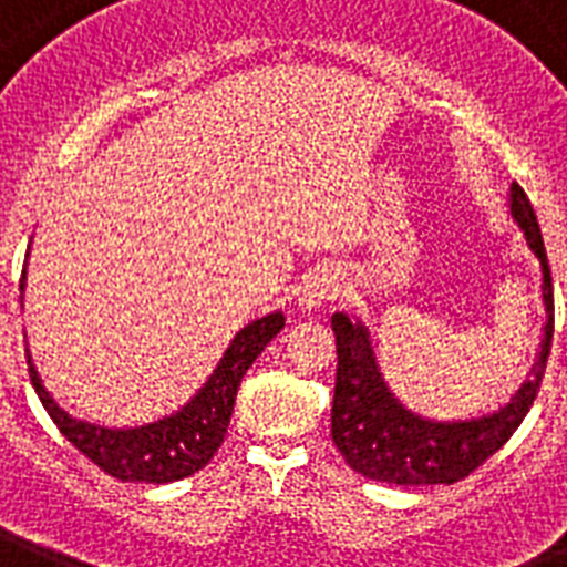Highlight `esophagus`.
<instances>
[{
	"instance_id": "esophagus-1",
	"label": "esophagus",
	"mask_w": 567,
	"mask_h": 567,
	"mask_svg": "<svg viewBox=\"0 0 567 567\" xmlns=\"http://www.w3.org/2000/svg\"><path fill=\"white\" fill-rule=\"evenodd\" d=\"M337 297V282L328 279V276H311L302 291H299V306L308 308V311H317L320 306H326L328 299Z\"/></svg>"
}]
</instances>
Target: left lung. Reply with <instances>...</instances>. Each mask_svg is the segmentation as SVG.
<instances>
[{"instance_id":"obj_1","label":"left lung","mask_w":567,"mask_h":567,"mask_svg":"<svg viewBox=\"0 0 567 567\" xmlns=\"http://www.w3.org/2000/svg\"><path fill=\"white\" fill-rule=\"evenodd\" d=\"M507 207L542 268L545 331H542L539 357L530 369V378L518 386L511 403H504L489 415L467 417V421H432L394 398L386 378L380 372L365 322L351 320L349 313L337 311L331 317L337 337L331 437L354 473L372 482L401 484V487L455 484L482 467L489 455H496L534 406L542 374L548 365L550 340H554V282H550L539 221L525 189L518 187L516 181L511 184Z\"/></svg>"}]
</instances>
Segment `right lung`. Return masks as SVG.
Here are the masks:
<instances>
[{
  "instance_id": "add662e5",
  "label": "right lung",
  "mask_w": 567,
  "mask_h": 567,
  "mask_svg": "<svg viewBox=\"0 0 567 567\" xmlns=\"http://www.w3.org/2000/svg\"><path fill=\"white\" fill-rule=\"evenodd\" d=\"M19 291H25V270H22ZM282 328V311L247 322L239 334L233 337L225 357L218 360V365L213 369L207 383L195 392V398H189V403L161 421L126 426V430L80 421L56 406V401L45 392L40 374L33 369L31 354H28V374H31L42 406L56 423V430L63 432L85 458H92L103 473L114 475L121 482H181V478L207 467L213 455L218 453L227 426H230L233 403H236L241 378Z\"/></svg>"
}]
</instances>
